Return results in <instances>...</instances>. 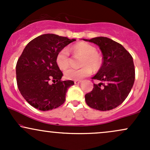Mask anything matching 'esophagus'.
<instances>
[{
    "mask_svg": "<svg viewBox=\"0 0 150 150\" xmlns=\"http://www.w3.org/2000/svg\"><path fill=\"white\" fill-rule=\"evenodd\" d=\"M81 82H82L81 80H75V81H74V82H75V85H78V84H80Z\"/></svg>",
    "mask_w": 150,
    "mask_h": 150,
    "instance_id": "1",
    "label": "esophagus"
}]
</instances>
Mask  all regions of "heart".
Segmentation results:
<instances>
[{
	"instance_id": "1",
	"label": "heart",
	"mask_w": 150,
	"mask_h": 150,
	"mask_svg": "<svg viewBox=\"0 0 150 150\" xmlns=\"http://www.w3.org/2000/svg\"><path fill=\"white\" fill-rule=\"evenodd\" d=\"M70 51L75 55L82 56L80 65L83 66L80 69L69 68L64 73L68 80H78L88 76L92 73V69L97 71L102 64V57L94 46L85 42H79L72 46ZM56 64L62 70H65L70 65V53L67 49L58 51L56 57ZM92 68L91 69V68Z\"/></svg>"
}]
</instances>
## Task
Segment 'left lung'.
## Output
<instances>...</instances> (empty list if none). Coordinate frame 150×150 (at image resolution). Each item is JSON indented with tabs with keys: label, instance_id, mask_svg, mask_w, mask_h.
<instances>
[{
	"label": "left lung",
	"instance_id": "8db88e82",
	"mask_svg": "<svg viewBox=\"0 0 150 150\" xmlns=\"http://www.w3.org/2000/svg\"><path fill=\"white\" fill-rule=\"evenodd\" d=\"M89 41L99 46L103 54V63L93 80L90 92L85 94L89 107L99 111H109L124 101L135 81V66L130 53L119 43L107 37H95Z\"/></svg>",
	"mask_w": 150,
	"mask_h": 150
}]
</instances>
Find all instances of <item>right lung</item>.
Instances as JSON below:
<instances>
[{
    "label": "right lung",
    "mask_w": 150,
    "mask_h": 150,
    "mask_svg": "<svg viewBox=\"0 0 150 150\" xmlns=\"http://www.w3.org/2000/svg\"><path fill=\"white\" fill-rule=\"evenodd\" d=\"M75 39L46 34L32 39L26 46L16 65L19 90L25 99L40 111L58 108L65 101L73 80L62 81L63 73L56 64L58 51ZM54 81L50 85V81Z\"/></svg>",
    "instance_id": "add662e5"
}]
</instances>
